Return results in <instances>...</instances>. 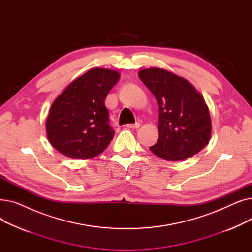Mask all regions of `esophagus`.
Here are the masks:
<instances>
[{"label": "esophagus", "mask_w": 252, "mask_h": 252, "mask_svg": "<svg viewBox=\"0 0 252 252\" xmlns=\"http://www.w3.org/2000/svg\"><path fill=\"white\" fill-rule=\"evenodd\" d=\"M126 127L128 128H138L140 126V124L139 123H136V124H128L126 126Z\"/></svg>", "instance_id": "obj_1"}]
</instances>
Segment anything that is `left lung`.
Masks as SVG:
<instances>
[{
	"label": "left lung",
	"instance_id": "left-lung-1",
	"mask_svg": "<svg viewBox=\"0 0 252 252\" xmlns=\"http://www.w3.org/2000/svg\"><path fill=\"white\" fill-rule=\"evenodd\" d=\"M139 77L158 102L159 138L149 149L168 161L184 160L209 142L211 122L203 97L184 77L161 68L142 69Z\"/></svg>",
	"mask_w": 252,
	"mask_h": 252
}]
</instances>
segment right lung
Segmentation results:
<instances>
[{"instance_id":"obj_1","label":"right lung","mask_w":252,"mask_h":252,"mask_svg":"<svg viewBox=\"0 0 252 252\" xmlns=\"http://www.w3.org/2000/svg\"><path fill=\"white\" fill-rule=\"evenodd\" d=\"M118 79L115 70L93 68L62 92L46 122L53 147L74 159H90L107 148L114 130L105 99Z\"/></svg>"}]
</instances>
